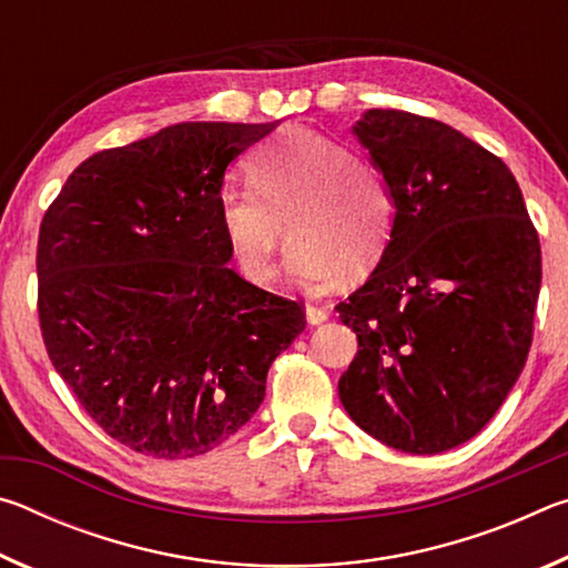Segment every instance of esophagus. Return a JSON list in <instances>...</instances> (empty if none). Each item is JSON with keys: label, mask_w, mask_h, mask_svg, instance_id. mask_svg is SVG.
I'll return each instance as SVG.
<instances>
[{"label": "esophagus", "mask_w": 568, "mask_h": 568, "mask_svg": "<svg viewBox=\"0 0 568 568\" xmlns=\"http://www.w3.org/2000/svg\"><path fill=\"white\" fill-rule=\"evenodd\" d=\"M328 307H323V305H311L307 303L305 305V318H307V323L311 325H321V323H325L328 321Z\"/></svg>", "instance_id": "34e87169"}]
</instances>
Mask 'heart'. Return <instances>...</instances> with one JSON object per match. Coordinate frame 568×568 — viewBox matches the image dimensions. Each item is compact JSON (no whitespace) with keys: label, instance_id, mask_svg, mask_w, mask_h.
Listing matches in <instances>:
<instances>
[{"label":"heart","instance_id":"obj_1","mask_svg":"<svg viewBox=\"0 0 568 568\" xmlns=\"http://www.w3.org/2000/svg\"><path fill=\"white\" fill-rule=\"evenodd\" d=\"M255 190L220 197V230L247 281L275 275L287 235L285 273L301 287H325L381 263L393 235V192L371 158L305 128H287L247 162ZM288 225H284V220Z\"/></svg>","mask_w":568,"mask_h":568}]
</instances>
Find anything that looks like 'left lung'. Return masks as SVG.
Listing matches in <instances>:
<instances>
[{
  "instance_id": "left-lung-1",
  "label": "left lung",
  "mask_w": 568,
  "mask_h": 568,
  "mask_svg": "<svg viewBox=\"0 0 568 568\" xmlns=\"http://www.w3.org/2000/svg\"><path fill=\"white\" fill-rule=\"evenodd\" d=\"M353 134L386 172L396 217L376 271L335 307L358 335L341 403L381 444L440 454L521 376L541 245L506 162L450 124L368 110Z\"/></svg>"
}]
</instances>
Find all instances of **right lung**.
<instances>
[{
	"mask_svg": "<svg viewBox=\"0 0 568 568\" xmlns=\"http://www.w3.org/2000/svg\"><path fill=\"white\" fill-rule=\"evenodd\" d=\"M277 122H180L102 150L67 178L37 243V311L54 371L104 434L192 458L237 434L301 303L227 267L220 190Z\"/></svg>",
	"mask_w": 568,
	"mask_h": 568,
	"instance_id": "1",
	"label": "right lung"
}]
</instances>
